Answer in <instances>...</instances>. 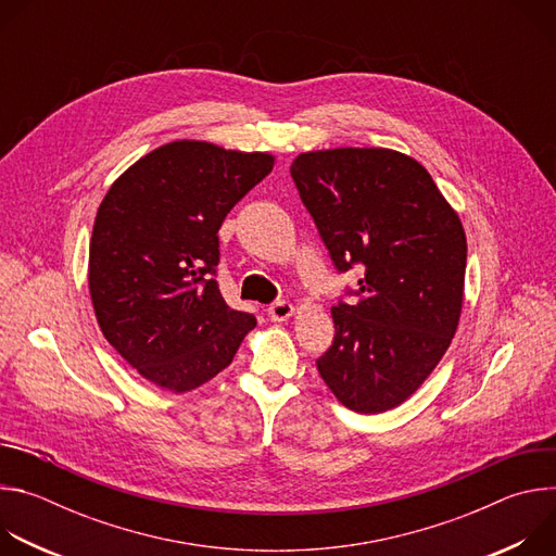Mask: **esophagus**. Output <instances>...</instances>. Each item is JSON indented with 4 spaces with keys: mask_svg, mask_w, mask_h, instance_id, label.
<instances>
[{
    "mask_svg": "<svg viewBox=\"0 0 556 556\" xmlns=\"http://www.w3.org/2000/svg\"><path fill=\"white\" fill-rule=\"evenodd\" d=\"M292 314H294V305L288 301H277V303L268 305V316L273 321H288Z\"/></svg>",
    "mask_w": 556,
    "mask_h": 556,
    "instance_id": "34e87169",
    "label": "esophagus"
}]
</instances>
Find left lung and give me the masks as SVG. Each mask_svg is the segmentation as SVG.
<instances>
[{
    "instance_id": "left-lung-1",
    "label": "left lung",
    "mask_w": 556,
    "mask_h": 556,
    "mask_svg": "<svg viewBox=\"0 0 556 556\" xmlns=\"http://www.w3.org/2000/svg\"><path fill=\"white\" fill-rule=\"evenodd\" d=\"M290 174L334 266L365 268L356 303L332 307L337 334L316 367L348 409L389 412L418 391L457 330L459 215L416 157L393 149L305 151Z\"/></svg>"
}]
</instances>
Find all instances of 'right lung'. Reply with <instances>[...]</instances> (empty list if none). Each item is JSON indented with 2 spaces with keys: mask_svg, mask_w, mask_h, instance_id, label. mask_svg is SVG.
<instances>
[{
  "mask_svg": "<svg viewBox=\"0 0 556 556\" xmlns=\"http://www.w3.org/2000/svg\"><path fill=\"white\" fill-rule=\"evenodd\" d=\"M275 165L266 151L174 140L121 174L90 240L88 283L99 328L138 374L174 393L230 365L257 326L219 294L217 230Z\"/></svg>",
  "mask_w": 556,
  "mask_h": 556,
  "instance_id": "add662e5",
  "label": "right lung"
}]
</instances>
